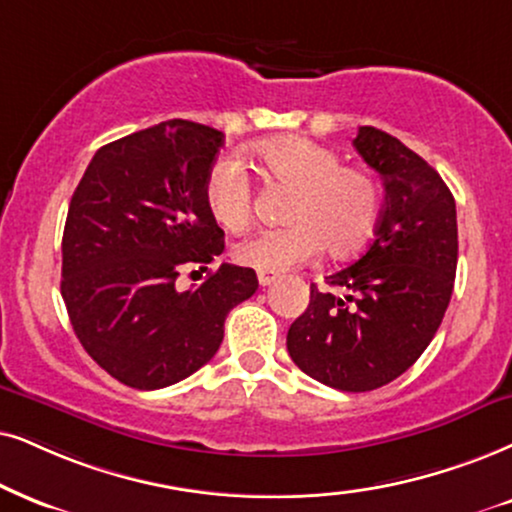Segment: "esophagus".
I'll return each mask as SVG.
<instances>
[{
    "label": "esophagus",
    "instance_id": "obj_1",
    "mask_svg": "<svg viewBox=\"0 0 512 512\" xmlns=\"http://www.w3.org/2000/svg\"><path fill=\"white\" fill-rule=\"evenodd\" d=\"M257 281H260V286H271V283L276 281V274H269V271H257Z\"/></svg>",
    "mask_w": 512,
    "mask_h": 512
}]
</instances>
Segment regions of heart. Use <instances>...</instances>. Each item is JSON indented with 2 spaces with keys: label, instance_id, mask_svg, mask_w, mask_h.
<instances>
[{
  "label": "heart",
  "instance_id": "1",
  "mask_svg": "<svg viewBox=\"0 0 512 512\" xmlns=\"http://www.w3.org/2000/svg\"><path fill=\"white\" fill-rule=\"evenodd\" d=\"M248 163L267 184L290 189V224L238 241V264L276 274L307 262L321 248L328 257H349L368 243L380 217V189L368 172L340 165L333 148L304 137H274L252 146ZM203 196L224 229L241 231L250 222L252 186L231 160L212 165Z\"/></svg>",
  "mask_w": 512,
  "mask_h": 512
}]
</instances>
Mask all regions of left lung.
Here are the masks:
<instances>
[{
	"instance_id": "8db88e82",
	"label": "left lung",
	"mask_w": 512,
	"mask_h": 512,
	"mask_svg": "<svg viewBox=\"0 0 512 512\" xmlns=\"http://www.w3.org/2000/svg\"><path fill=\"white\" fill-rule=\"evenodd\" d=\"M361 158L383 177L385 208L375 238L349 267L309 290V307L288 331L295 366L342 392H368L416 364L454 293L456 203L449 186L383 129L359 127Z\"/></svg>"
}]
</instances>
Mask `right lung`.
Masks as SVG:
<instances>
[{"mask_svg": "<svg viewBox=\"0 0 512 512\" xmlns=\"http://www.w3.org/2000/svg\"><path fill=\"white\" fill-rule=\"evenodd\" d=\"M222 144L208 125L160 122L101 146L70 198L61 269L70 323L89 357L137 390L208 364L226 314L257 290L255 271L236 264L177 288L181 269L224 252L203 196Z\"/></svg>", "mask_w": 512, "mask_h": 512, "instance_id": "add662e5", "label": "right lung"}]
</instances>
